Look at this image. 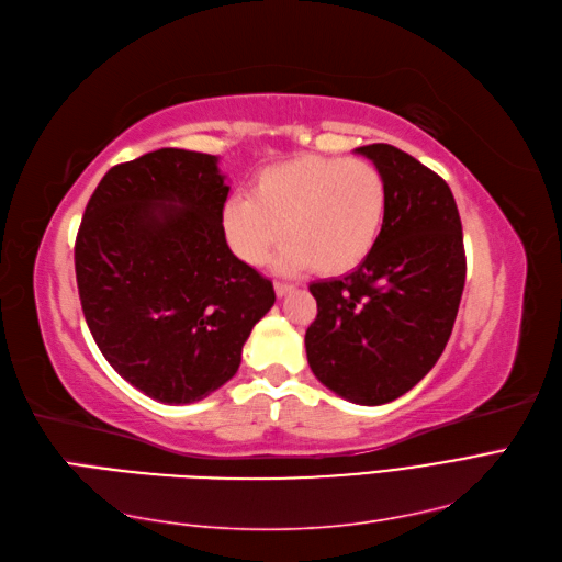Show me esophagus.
Returning a JSON list of instances; mask_svg holds the SVG:
<instances>
[{
  "label": "esophagus",
  "instance_id": "1",
  "mask_svg": "<svg viewBox=\"0 0 562 562\" xmlns=\"http://www.w3.org/2000/svg\"><path fill=\"white\" fill-rule=\"evenodd\" d=\"M273 291H277V295H279V297H283V295L293 293V291H295V285H293V283H283V281H277V283H273Z\"/></svg>",
  "mask_w": 562,
  "mask_h": 562
}]
</instances>
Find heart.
Returning <instances> with one entry per match:
<instances>
[{"label":"heart","mask_w":562,"mask_h":562,"mask_svg":"<svg viewBox=\"0 0 562 562\" xmlns=\"http://www.w3.org/2000/svg\"><path fill=\"white\" fill-rule=\"evenodd\" d=\"M389 190L376 164L358 157L300 155L255 176L250 198L224 207V228L248 265H262L289 240L281 269L346 273L372 252L386 216Z\"/></svg>","instance_id":"heart-1"}]
</instances>
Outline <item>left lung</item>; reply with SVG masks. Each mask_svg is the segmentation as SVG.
Listing matches in <instances>:
<instances>
[{
	"label": "left lung",
	"mask_w": 562,
	"mask_h": 562,
	"mask_svg": "<svg viewBox=\"0 0 562 562\" xmlns=\"http://www.w3.org/2000/svg\"><path fill=\"white\" fill-rule=\"evenodd\" d=\"M358 153L384 173V226L358 269L310 283L317 319L305 348L328 391L358 405H384L441 358L468 262L458 204L443 178L386 143Z\"/></svg>",
	"instance_id": "obj_1"
}]
</instances>
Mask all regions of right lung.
I'll return each instance as SVG.
<instances>
[{
	"mask_svg": "<svg viewBox=\"0 0 562 562\" xmlns=\"http://www.w3.org/2000/svg\"><path fill=\"white\" fill-rule=\"evenodd\" d=\"M218 157L161 147L109 169L76 236L94 344L149 398L186 405L238 372L277 293L231 252Z\"/></svg>",
	"mask_w": 562,
	"mask_h": 562,
	"instance_id": "1",
	"label": "right lung"
}]
</instances>
